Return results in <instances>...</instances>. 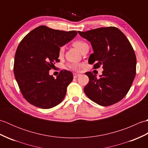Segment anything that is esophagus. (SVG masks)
I'll return each mask as SVG.
<instances>
[{
	"instance_id": "obj_1",
	"label": "esophagus",
	"mask_w": 148,
	"mask_h": 148,
	"mask_svg": "<svg viewBox=\"0 0 148 148\" xmlns=\"http://www.w3.org/2000/svg\"><path fill=\"white\" fill-rule=\"evenodd\" d=\"M79 76H80L79 74H77V73H74V74H73L74 78H77V77H79Z\"/></svg>"
}]
</instances>
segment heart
Masks as SVG:
<instances>
[{"label": "heart", "mask_w": 148, "mask_h": 148, "mask_svg": "<svg viewBox=\"0 0 148 148\" xmlns=\"http://www.w3.org/2000/svg\"><path fill=\"white\" fill-rule=\"evenodd\" d=\"M73 46L75 47V48H76L78 50H79L81 53H82L84 49L88 48V47H89L88 45L86 42H84V40H75V41L73 42ZM64 48L63 46H62L59 48V50H58L59 56H62L63 55H64ZM68 67L73 71H77L78 69H79L80 65L77 64H69L68 65Z\"/></svg>", "instance_id": "b5f03b06"}]
</instances>
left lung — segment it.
Instances as JSON below:
<instances>
[{"mask_svg": "<svg viewBox=\"0 0 148 148\" xmlns=\"http://www.w3.org/2000/svg\"><path fill=\"white\" fill-rule=\"evenodd\" d=\"M79 35L90 42L93 50L88 63L93 69L102 66L100 78L85 73L89 83L84 88L87 97L99 105L109 106L127 95L136 74V56L127 37L114 27H101Z\"/></svg>", "mask_w": 148, "mask_h": 148, "instance_id": "obj_1", "label": "left lung"}]
</instances>
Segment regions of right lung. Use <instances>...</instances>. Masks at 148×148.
I'll return each mask as SVG.
<instances>
[{"instance_id": "right-lung-1", "label": "right lung", "mask_w": 148, "mask_h": 148, "mask_svg": "<svg viewBox=\"0 0 148 148\" xmlns=\"http://www.w3.org/2000/svg\"><path fill=\"white\" fill-rule=\"evenodd\" d=\"M77 34L74 30L65 32L41 25L19 44L14 56V77L22 95L32 105L50 109L64 99L73 74L69 71H61L55 79L49 71L55 62H59V48Z\"/></svg>"}]
</instances>
